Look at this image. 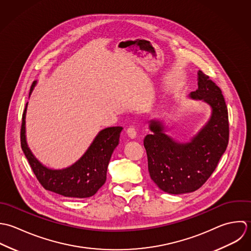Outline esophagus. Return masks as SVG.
Segmentation results:
<instances>
[{
  "label": "esophagus",
  "mask_w": 251,
  "mask_h": 251,
  "mask_svg": "<svg viewBox=\"0 0 251 251\" xmlns=\"http://www.w3.org/2000/svg\"><path fill=\"white\" fill-rule=\"evenodd\" d=\"M127 134H128V136H129L131 139H135L136 136H137V130H136V128H135L134 126L129 127V128L127 129Z\"/></svg>",
  "instance_id": "1"
}]
</instances>
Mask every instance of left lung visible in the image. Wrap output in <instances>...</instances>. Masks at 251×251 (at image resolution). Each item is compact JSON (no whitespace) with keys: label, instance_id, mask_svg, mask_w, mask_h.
Here are the masks:
<instances>
[{"label":"left lung","instance_id":"left-lung-1","mask_svg":"<svg viewBox=\"0 0 251 251\" xmlns=\"http://www.w3.org/2000/svg\"><path fill=\"white\" fill-rule=\"evenodd\" d=\"M193 100L206 102L211 108L208 121L188 143H178L168 136L160 120H151V134L144 146L148 154L149 172L156 185L169 194L196 191L208 179L226 151L229 121L226 102L220 88L201 71Z\"/></svg>","mask_w":251,"mask_h":251}]
</instances>
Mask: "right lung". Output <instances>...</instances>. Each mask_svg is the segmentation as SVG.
Returning <instances> with one entry per match:
<instances>
[{"label": "right lung", "mask_w": 251, "mask_h": 251, "mask_svg": "<svg viewBox=\"0 0 251 251\" xmlns=\"http://www.w3.org/2000/svg\"><path fill=\"white\" fill-rule=\"evenodd\" d=\"M31 87L29 97L36 85ZM22 115L21 148L40 183L51 192L70 198H88L97 193L106 179L107 166L111 154L119 144L122 127H108L100 131L88 150L73 165L54 170L43 165L32 153L26 141L25 118Z\"/></svg>", "instance_id": "right-lung-1"}]
</instances>
